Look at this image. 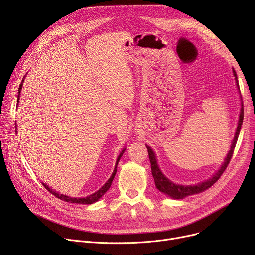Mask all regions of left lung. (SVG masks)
Here are the masks:
<instances>
[{"mask_svg":"<svg viewBox=\"0 0 255 255\" xmlns=\"http://www.w3.org/2000/svg\"><path fill=\"white\" fill-rule=\"evenodd\" d=\"M233 72H234V75H235V78H236V83H237V86L239 87V82H238V76H237V73L236 71L233 69ZM240 90V88H239ZM243 119H244V107H243V102H242V109H241V112H240V117H239V123H238V127H237V130H236V134H235V137H234V140H233V144L231 146V150L229 152V154H227L224 162L221 166V168L214 175L211 179L203 182V183H199L197 185H193V186H183V185H177L175 183L170 182L169 180H167L164 175H162L161 170L159 169L158 167V164H157V161H156V158H155V154L154 152L152 151V149L150 148V146L146 145V149H148V154H149V158H150V161H151V169H152V175H153V178H154V181H155V185L157 187V189L160 190L161 192L169 195L170 197L172 198H176V199H180V198H183L185 196H188V195H192V194H196V193H199V192H203L205 191L206 189L210 188V187L215 184L219 178L221 177L222 173L224 172V170L226 169L227 165H229L231 159L233 157V154H234V150L236 148V143H237V140H238V137H239V134H240V130H241V126H242V123H243Z\"/></svg>","mask_w":255,"mask_h":255,"instance_id":"left-lung-1","label":"left lung"}]
</instances>
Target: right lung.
<instances>
[{"mask_svg":"<svg viewBox=\"0 0 255 255\" xmlns=\"http://www.w3.org/2000/svg\"><path fill=\"white\" fill-rule=\"evenodd\" d=\"M22 84H23V79L21 80V83H20V85H19V89H18V95H17V99L19 100V95H20V90H21V88H22ZM124 151L125 150H123L122 151V153H120V155H119V157H118V159H117V163H116V166H115V170H114V172H113V175H112V177L110 178V180L107 181L101 188L97 191V192H95V193H93V194H91V195H89V196H87V197H83V198H76V197H69V196H66V195H63V194H60V193H58V192H56V191H53L52 189H50L49 187L47 186V185H45L44 183H42V185L45 187V189L46 190H48L51 194H53L55 195L56 197H58L59 199H62V200H64V202H67V203H72V204H84V205H90V204H93V203H95V202H97V200H99V198L110 189V187H111V185H112V182H113V180H114V178H115V176H116V172H117V165H118V163H119V160H120V158L122 157V155H123V153H124Z\"/></svg>","mask_w":255,"mask_h":255,"instance_id":"add662e5","label":"right lung"}]
</instances>
